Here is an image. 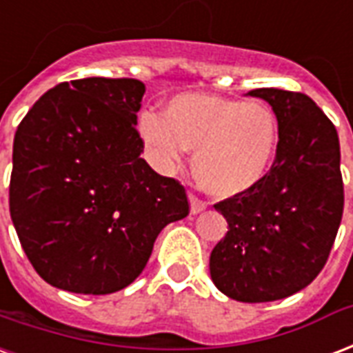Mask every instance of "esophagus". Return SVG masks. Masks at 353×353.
<instances>
[{
	"label": "esophagus",
	"mask_w": 353,
	"mask_h": 353,
	"mask_svg": "<svg viewBox=\"0 0 353 353\" xmlns=\"http://www.w3.org/2000/svg\"><path fill=\"white\" fill-rule=\"evenodd\" d=\"M189 202H190V213H192V215H198V213H202V211L208 208V203L202 202V200H198V198L194 196H190Z\"/></svg>",
	"instance_id": "esophagus-1"
}]
</instances>
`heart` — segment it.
Returning <instances> with one entry per match:
<instances>
[{
  "mask_svg": "<svg viewBox=\"0 0 353 353\" xmlns=\"http://www.w3.org/2000/svg\"><path fill=\"white\" fill-rule=\"evenodd\" d=\"M151 163L172 172L194 151L192 174L208 194L239 196L262 181L279 145V121L260 101L183 93L168 101L164 116L145 112L138 117Z\"/></svg>",
  "mask_w": 353,
  "mask_h": 353,
  "instance_id": "heart-1",
  "label": "heart"
}]
</instances>
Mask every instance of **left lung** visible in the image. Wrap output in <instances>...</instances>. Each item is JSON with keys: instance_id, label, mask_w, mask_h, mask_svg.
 <instances>
[{"instance_id": "8db88e82", "label": "left lung", "mask_w": 353, "mask_h": 353, "mask_svg": "<svg viewBox=\"0 0 353 353\" xmlns=\"http://www.w3.org/2000/svg\"><path fill=\"white\" fill-rule=\"evenodd\" d=\"M247 95L276 116V157L254 189L215 205L228 232L211 252L210 273L230 299L265 303L307 288L327 262L344 208L341 145L310 97L275 88Z\"/></svg>"}]
</instances>
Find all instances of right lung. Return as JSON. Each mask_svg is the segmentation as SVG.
<instances>
[{"mask_svg": "<svg viewBox=\"0 0 353 353\" xmlns=\"http://www.w3.org/2000/svg\"><path fill=\"white\" fill-rule=\"evenodd\" d=\"M143 93L132 78L57 83L18 125L10 219L31 265L56 288L123 290L143 271L161 230L189 215L183 187L140 157Z\"/></svg>", "mask_w": 353, "mask_h": 353, "instance_id": "right-lung-1", "label": "right lung"}]
</instances>
